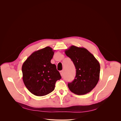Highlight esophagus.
I'll use <instances>...</instances> for the list:
<instances>
[{"label":"esophagus","instance_id":"esophagus-1","mask_svg":"<svg viewBox=\"0 0 121 121\" xmlns=\"http://www.w3.org/2000/svg\"><path fill=\"white\" fill-rule=\"evenodd\" d=\"M60 74H61V75L62 76V77H63V71H60Z\"/></svg>","mask_w":121,"mask_h":121}]
</instances>
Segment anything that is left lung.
I'll list each match as a JSON object with an SVG mask.
<instances>
[{"label": "left lung", "instance_id": "8db88e82", "mask_svg": "<svg viewBox=\"0 0 121 121\" xmlns=\"http://www.w3.org/2000/svg\"><path fill=\"white\" fill-rule=\"evenodd\" d=\"M76 69L74 79L68 86L70 91L78 95L91 92L99 78L100 65L94 56L84 48L72 46L65 51Z\"/></svg>", "mask_w": 121, "mask_h": 121}]
</instances>
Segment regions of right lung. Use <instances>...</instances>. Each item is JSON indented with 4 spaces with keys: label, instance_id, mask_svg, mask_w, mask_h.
<instances>
[{
    "label": "right lung",
    "instance_id": "obj_1",
    "mask_svg": "<svg viewBox=\"0 0 121 121\" xmlns=\"http://www.w3.org/2000/svg\"><path fill=\"white\" fill-rule=\"evenodd\" d=\"M54 52L47 47L32 53L22 66L25 86L37 96H43L52 92L56 82L61 77L55 64L51 63Z\"/></svg>",
    "mask_w": 121,
    "mask_h": 121
}]
</instances>
